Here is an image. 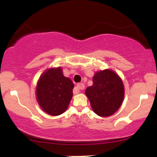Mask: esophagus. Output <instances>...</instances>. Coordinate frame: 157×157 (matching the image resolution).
I'll list each match as a JSON object with an SVG mask.
<instances>
[{
	"label": "esophagus",
	"instance_id": "esophagus-1",
	"mask_svg": "<svg viewBox=\"0 0 157 157\" xmlns=\"http://www.w3.org/2000/svg\"><path fill=\"white\" fill-rule=\"evenodd\" d=\"M84 89H85V86L83 83H78L76 87H75V90H74V94H77L79 91H80V90H82Z\"/></svg>",
	"mask_w": 157,
	"mask_h": 157
}]
</instances>
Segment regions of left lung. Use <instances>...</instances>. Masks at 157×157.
<instances>
[{
  "instance_id": "1",
  "label": "left lung",
  "mask_w": 157,
  "mask_h": 157,
  "mask_svg": "<svg viewBox=\"0 0 157 157\" xmlns=\"http://www.w3.org/2000/svg\"><path fill=\"white\" fill-rule=\"evenodd\" d=\"M93 85L85 94L94 112L100 117H109L116 112L124 100L125 89L120 76L111 69L97 71Z\"/></svg>"
}]
</instances>
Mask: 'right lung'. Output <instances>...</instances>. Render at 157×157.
I'll return each instance as SVG.
<instances>
[{
  "label": "right lung",
  "mask_w": 157,
  "mask_h": 157,
  "mask_svg": "<svg viewBox=\"0 0 157 157\" xmlns=\"http://www.w3.org/2000/svg\"><path fill=\"white\" fill-rule=\"evenodd\" d=\"M72 81L65 77L61 67L46 69L36 86V98L40 107L52 116L66 111L73 96Z\"/></svg>",
  "instance_id": "add662e5"
}]
</instances>
